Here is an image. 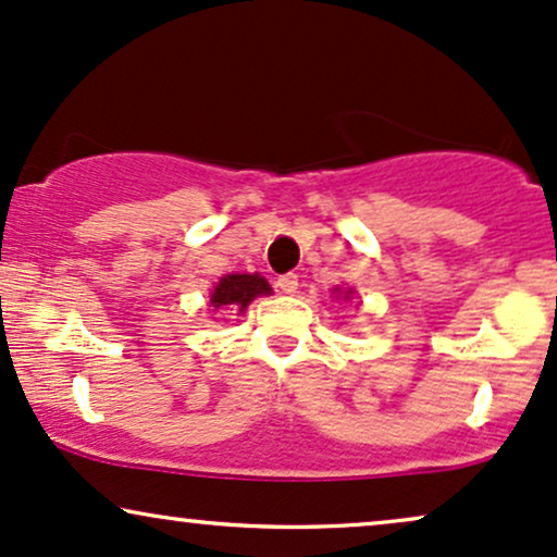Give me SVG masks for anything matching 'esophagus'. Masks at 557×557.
Segmentation results:
<instances>
[{"instance_id":"34e87169","label":"esophagus","mask_w":557,"mask_h":557,"mask_svg":"<svg viewBox=\"0 0 557 557\" xmlns=\"http://www.w3.org/2000/svg\"><path fill=\"white\" fill-rule=\"evenodd\" d=\"M276 286L284 294H297V289H299V276L297 273H284V276H278V281H276Z\"/></svg>"}]
</instances>
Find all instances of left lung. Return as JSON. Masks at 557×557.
I'll use <instances>...</instances> for the list:
<instances>
[{"instance_id":"8db88e82","label":"left lung","mask_w":557,"mask_h":557,"mask_svg":"<svg viewBox=\"0 0 557 557\" xmlns=\"http://www.w3.org/2000/svg\"><path fill=\"white\" fill-rule=\"evenodd\" d=\"M348 297H351V289H348V292H346V299H348Z\"/></svg>"}]
</instances>
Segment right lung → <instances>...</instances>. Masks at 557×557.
<instances>
[{"instance_id": "add662e5", "label": "right lung", "mask_w": 557, "mask_h": 557, "mask_svg": "<svg viewBox=\"0 0 557 557\" xmlns=\"http://www.w3.org/2000/svg\"><path fill=\"white\" fill-rule=\"evenodd\" d=\"M265 294H271V284L260 273H230V276L219 278L214 292H211L209 305L214 310L230 307V310L243 314L252 299L265 297Z\"/></svg>"}]
</instances>
